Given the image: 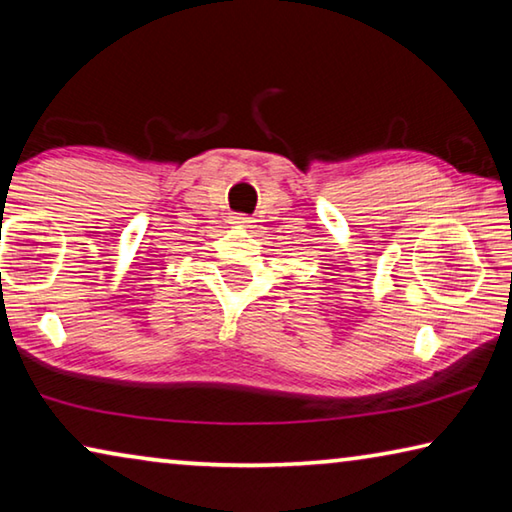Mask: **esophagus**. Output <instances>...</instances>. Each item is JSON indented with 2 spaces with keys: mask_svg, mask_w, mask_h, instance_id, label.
<instances>
[{
  "mask_svg": "<svg viewBox=\"0 0 512 512\" xmlns=\"http://www.w3.org/2000/svg\"><path fill=\"white\" fill-rule=\"evenodd\" d=\"M232 219H235V223H239V225H248L250 223V216L248 214H235V216H232Z\"/></svg>",
  "mask_w": 512,
  "mask_h": 512,
  "instance_id": "34e87169",
  "label": "esophagus"
}]
</instances>
